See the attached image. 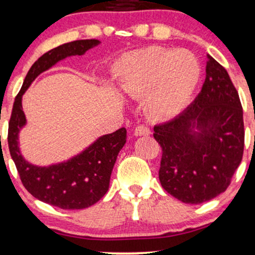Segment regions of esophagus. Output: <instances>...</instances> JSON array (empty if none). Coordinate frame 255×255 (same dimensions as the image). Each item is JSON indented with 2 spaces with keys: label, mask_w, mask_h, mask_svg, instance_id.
Instances as JSON below:
<instances>
[{
  "label": "esophagus",
  "mask_w": 255,
  "mask_h": 255,
  "mask_svg": "<svg viewBox=\"0 0 255 255\" xmlns=\"http://www.w3.org/2000/svg\"><path fill=\"white\" fill-rule=\"evenodd\" d=\"M133 133H134V136L138 137V136H149L151 132H150L149 128L144 127V125H139V127H137L136 128H134Z\"/></svg>",
  "instance_id": "1"
}]
</instances>
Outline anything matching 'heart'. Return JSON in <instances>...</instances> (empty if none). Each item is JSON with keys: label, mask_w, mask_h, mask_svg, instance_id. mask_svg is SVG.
Listing matches in <instances>:
<instances>
[{"label": "heart", "mask_w": 255, "mask_h": 255, "mask_svg": "<svg viewBox=\"0 0 255 255\" xmlns=\"http://www.w3.org/2000/svg\"><path fill=\"white\" fill-rule=\"evenodd\" d=\"M201 67L189 51L145 47L115 62L112 78L123 94L143 97V108L155 122L175 118L183 111L199 83Z\"/></svg>", "instance_id": "heart-1"}]
</instances>
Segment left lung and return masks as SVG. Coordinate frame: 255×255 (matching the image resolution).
<instances>
[{
  "mask_svg": "<svg viewBox=\"0 0 255 255\" xmlns=\"http://www.w3.org/2000/svg\"><path fill=\"white\" fill-rule=\"evenodd\" d=\"M199 96L170 122L153 128L162 146L158 177L181 202L199 204L227 189L244 153V112L227 71L207 54Z\"/></svg>",
  "mask_w": 255,
  "mask_h": 255,
  "instance_id": "obj_1",
  "label": "left lung"
}]
</instances>
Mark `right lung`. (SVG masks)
<instances>
[{"mask_svg":"<svg viewBox=\"0 0 255 255\" xmlns=\"http://www.w3.org/2000/svg\"><path fill=\"white\" fill-rule=\"evenodd\" d=\"M99 43L97 39L72 41L40 56L28 71L12 106L8 145L22 183L35 199L61 209L89 208L106 194L113 165L127 143V130L122 128L116 132L100 136L65 161L48 165L33 164L24 158L20 147V132L27 125L22 97L41 73L66 58L85 54Z\"/></svg>","mask_w":255,"mask_h":255,"instance_id":"1","label":"right lung"}]
</instances>
